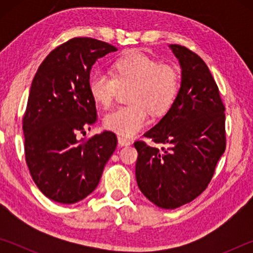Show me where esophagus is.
<instances>
[{
  "label": "esophagus",
  "mask_w": 253,
  "mask_h": 253,
  "mask_svg": "<svg viewBox=\"0 0 253 253\" xmlns=\"http://www.w3.org/2000/svg\"><path fill=\"white\" fill-rule=\"evenodd\" d=\"M118 144L121 145V146H128V145H130V140L125 138V137L123 136H118Z\"/></svg>",
  "instance_id": "34e87169"
}]
</instances>
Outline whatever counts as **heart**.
<instances>
[{
  "instance_id": "heart-1",
  "label": "heart",
  "mask_w": 253,
  "mask_h": 253,
  "mask_svg": "<svg viewBox=\"0 0 253 253\" xmlns=\"http://www.w3.org/2000/svg\"><path fill=\"white\" fill-rule=\"evenodd\" d=\"M126 87H131L128 97L131 105L107 114L104 125L123 137H131L146 125L148 113L160 117L172 108L179 91V75L172 66L131 51L115 60L111 76L95 72L89 80L92 99L104 108L113 104L118 88Z\"/></svg>"
}]
</instances>
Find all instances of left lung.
<instances>
[{
  "mask_svg": "<svg viewBox=\"0 0 253 253\" xmlns=\"http://www.w3.org/2000/svg\"><path fill=\"white\" fill-rule=\"evenodd\" d=\"M182 81L168 114L144 134L165 147L135 142L137 185L162 209L190 203L208 187L225 151V114L219 88L208 66L193 51L170 44Z\"/></svg>",
  "mask_w": 253,
  "mask_h": 253,
  "instance_id": "8db88e82",
  "label": "left lung"
}]
</instances>
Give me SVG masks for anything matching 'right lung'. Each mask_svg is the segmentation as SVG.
<instances>
[{"mask_svg":"<svg viewBox=\"0 0 253 253\" xmlns=\"http://www.w3.org/2000/svg\"><path fill=\"white\" fill-rule=\"evenodd\" d=\"M117 51L91 38H74L46 55L34 76L23 116L25 161L46 198L72 204L92 193L117 146L113 131L84 140L97 122L89 91L97 59Z\"/></svg>","mask_w":253,"mask_h":253,"instance_id":"right-lung-1","label":"right lung"}]
</instances>
